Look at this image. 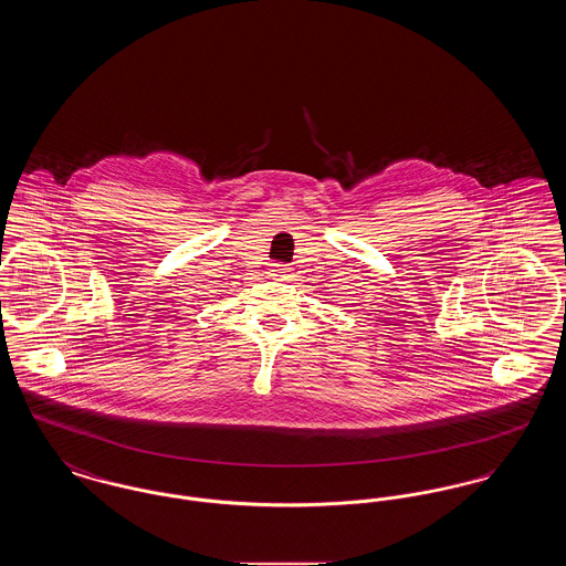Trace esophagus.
Masks as SVG:
<instances>
[{
	"instance_id": "34e87169",
	"label": "esophagus",
	"mask_w": 566,
	"mask_h": 566,
	"mask_svg": "<svg viewBox=\"0 0 566 566\" xmlns=\"http://www.w3.org/2000/svg\"><path fill=\"white\" fill-rule=\"evenodd\" d=\"M271 275L275 277V280H286L289 275H291V268L289 265H280V263H275V265H271Z\"/></svg>"
}]
</instances>
